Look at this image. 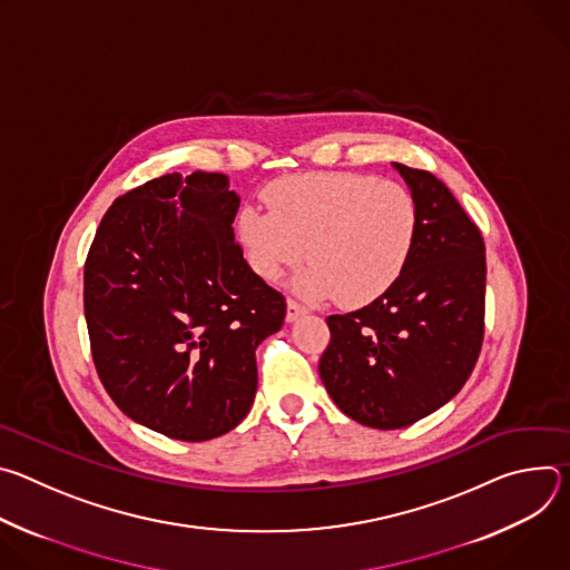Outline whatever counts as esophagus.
I'll list each match as a JSON object with an SVG mask.
<instances>
[{
  "mask_svg": "<svg viewBox=\"0 0 570 570\" xmlns=\"http://www.w3.org/2000/svg\"><path fill=\"white\" fill-rule=\"evenodd\" d=\"M304 313H306V308H304L299 302H295V299H288V302H286V322H295V320H299Z\"/></svg>",
  "mask_w": 570,
  "mask_h": 570,
  "instance_id": "esophagus-1",
  "label": "esophagus"
}]
</instances>
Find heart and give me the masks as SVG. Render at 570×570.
<instances>
[{"label":"heart","instance_id":"1","mask_svg":"<svg viewBox=\"0 0 570 570\" xmlns=\"http://www.w3.org/2000/svg\"><path fill=\"white\" fill-rule=\"evenodd\" d=\"M266 200L271 212L246 207L236 225L250 268L266 282L306 255L311 266L295 279L297 293L365 306L411 264L420 212L396 183L345 171L304 174L271 185Z\"/></svg>","mask_w":570,"mask_h":570}]
</instances>
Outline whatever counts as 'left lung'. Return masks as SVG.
Instances as JSON below:
<instances>
[{
	"label": "left lung",
	"mask_w": 570,
	"mask_h": 570,
	"mask_svg": "<svg viewBox=\"0 0 570 570\" xmlns=\"http://www.w3.org/2000/svg\"><path fill=\"white\" fill-rule=\"evenodd\" d=\"M392 167L409 185L420 232L409 268L372 304L330 315L320 379L354 422L392 431L435 413L466 383L484 334V240L449 187Z\"/></svg>",
	"instance_id": "8db88e82"
}]
</instances>
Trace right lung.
Returning <instances> with one entry per match:
<instances>
[{"mask_svg": "<svg viewBox=\"0 0 570 570\" xmlns=\"http://www.w3.org/2000/svg\"><path fill=\"white\" fill-rule=\"evenodd\" d=\"M223 174H167L117 198L90 246L83 306L99 379L132 422L205 442L248 415L255 352L284 295L234 240Z\"/></svg>", "mask_w": 570, "mask_h": 570, "instance_id": "add662e5", "label": "right lung"}]
</instances>
